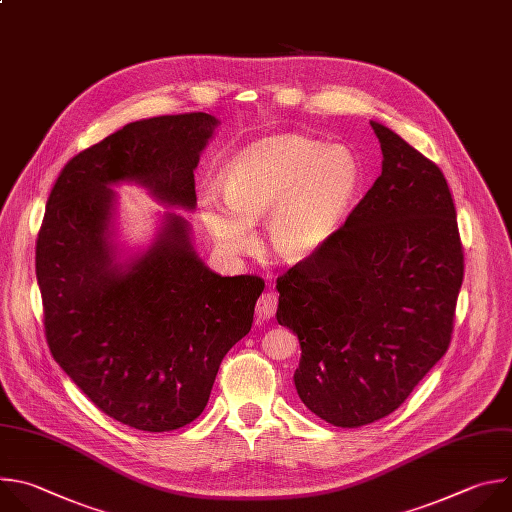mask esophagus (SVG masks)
Returning a JSON list of instances; mask_svg holds the SVG:
<instances>
[{"label": "esophagus", "instance_id": "1", "mask_svg": "<svg viewBox=\"0 0 512 512\" xmlns=\"http://www.w3.org/2000/svg\"><path fill=\"white\" fill-rule=\"evenodd\" d=\"M276 309H278V296L274 292H264L256 302V319L268 321L274 317Z\"/></svg>", "mask_w": 512, "mask_h": 512}]
</instances>
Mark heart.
Here are the masks:
<instances>
[{
	"mask_svg": "<svg viewBox=\"0 0 512 512\" xmlns=\"http://www.w3.org/2000/svg\"><path fill=\"white\" fill-rule=\"evenodd\" d=\"M361 185V163L345 145H323L300 135L258 141L220 175V193L199 195V218L228 254L254 248L252 228L264 219L270 252L302 262L321 252L351 212Z\"/></svg>",
	"mask_w": 512,
	"mask_h": 512,
	"instance_id": "heart-1",
	"label": "heart"
}]
</instances>
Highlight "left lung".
<instances>
[{
    "label": "left lung",
    "mask_w": 512,
    "mask_h": 512,
    "mask_svg": "<svg viewBox=\"0 0 512 512\" xmlns=\"http://www.w3.org/2000/svg\"><path fill=\"white\" fill-rule=\"evenodd\" d=\"M381 175L313 258L276 280V321L296 333V393L339 428L373 424L448 351L464 254L444 173L371 121Z\"/></svg>",
    "instance_id": "1"
}]
</instances>
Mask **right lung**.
Returning <instances> with one entry per match:
<instances>
[{
  "label": "right lung",
  "instance_id": "obj_1",
  "mask_svg": "<svg viewBox=\"0 0 512 512\" xmlns=\"http://www.w3.org/2000/svg\"><path fill=\"white\" fill-rule=\"evenodd\" d=\"M220 121L208 113L125 125L58 175L36 244L52 357L113 420L143 432L191 424L208 405L226 353L250 333L258 276L201 262L185 218L167 212L153 242L121 260L115 183H137L193 212V171Z\"/></svg>",
  "mask_w": 512,
  "mask_h": 512
}]
</instances>
